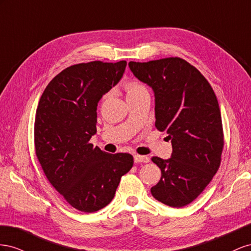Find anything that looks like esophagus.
Instances as JSON below:
<instances>
[{
	"mask_svg": "<svg viewBox=\"0 0 251 251\" xmlns=\"http://www.w3.org/2000/svg\"><path fill=\"white\" fill-rule=\"evenodd\" d=\"M134 162L135 163H148L149 162V157L146 156V155L135 154L134 155Z\"/></svg>",
	"mask_w": 251,
	"mask_h": 251,
	"instance_id": "obj_1",
	"label": "esophagus"
}]
</instances>
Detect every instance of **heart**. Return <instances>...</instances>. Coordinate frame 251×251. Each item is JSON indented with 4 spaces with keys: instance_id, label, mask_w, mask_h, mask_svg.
I'll return each instance as SVG.
<instances>
[{
    "instance_id": "b5f03b06",
    "label": "heart",
    "mask_w": 251,
    "mask_h": 251,
    "mask_svg": "<svg viewBox=\"0 0 251 251\" xmlns=\"http://www.w3.org/2000/svg\"><path fill=\"white\" fill-rule=\"evenodd\" d=\"M126 92H127V98H128V97H132V96L143 94V92H147V88L140 82L131 81V82H128L126 85ZM109 95L110 94H107L105 96V98H107Z\"/></svg>"
}]
</instances>
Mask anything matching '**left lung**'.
<instances>
[{
  "mask_svg": "<svg viewBox=\"0 0 251 251\" xmlns=\"http://www.w3.org/2000/svg\"><path fill=\"white\" fill-rule=\"evenodd\" d=\"M128 65L153 89L155 127L167 131L173 144L169 160L151 157L162 176L150 191L159 202L180 208L201 195L220 167L224 133L216 94L195 66L177 56Z\"/></svg>",
  "mask_w": 251,
  "mask_h": 251,
  "instance_id": "8db88e82",
  "label": "left lung"
}]
</instances>
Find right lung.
<instances>
[{
  "instance_id": "right-lung-1",
  "label": "right lung",
  "mask_w": 251,
  "mask_h": 251,
  "mask_svg": "<svg viewBox=\"0 0 251 251\" xmlns=\"http://www.w3.org/2000/svg\"><path fill=\"white\" fill-rule=\"evenodd\" d=\"M126 65L94 61L67 67L46 86L35 112L41 167L65 201L83 212L108 205L133 165L131 154H110L89 143L97 132L98 102L121 80Z\"/></svg>"
}]
</instances>
